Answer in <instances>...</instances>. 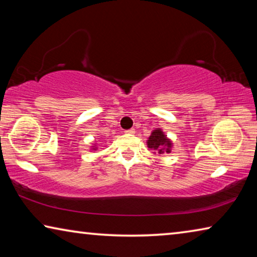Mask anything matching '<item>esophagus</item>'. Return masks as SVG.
<instances>
[{
  "label": "esophagus",
  "mask_w": 257,
  "mask_h": 257,
  "mask_svg": "<svg viewBox=\"0 0 257 257\" xmlns=\"http://www.w3.org/2000/svg\"><path fill=\"white\" fill-rule=\"evenodd\" d=\"M125 133H127V134H135V129L134 128L128 129V130H125Z\"/></svg>",
  "instance_id": "obj_1"
}]
</instances>
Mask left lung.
Segmentation results:
<instances>
[{"label":"left lung","instance_id":"1","mask_svg":"<svg viewBox=\"0 0 257 257\" xmlns=\"http://www.w3.org/2000/svg\"><path fill=\"white\" fill-rule=\"evenodd\" d=\"M147 145L151 150L158 151L159 153H170L171 152V142L167 139L161 129H156L152 133Z\"/></svg>","mask_w":257,"mask_h":257}]
</instances>
